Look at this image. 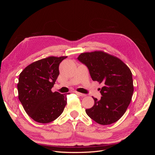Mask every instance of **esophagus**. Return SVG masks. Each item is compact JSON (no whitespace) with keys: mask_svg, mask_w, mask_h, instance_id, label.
Listing matches in <instances>:
<instances>
[{"mask_svg":"<svg viewBox=\"0 0 155 155\" xmlns=\"http://www.w3.org/2000/svg\"><path fill=\"white\" fill-rule=\"evenodd\" d=\"M76 94H78V95H79V96H82V97H84V96H86V94H82V93H80V92H77V91H75L74 92Z\"/></svg>","mask_w":155,"mask_h":155,"instance_id":"1","label":"esophagus"}]
</instances>
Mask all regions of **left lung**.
<instances>
[{"label":"left lung","instance_id":"8db88e82","mask_svg":"<svg viewBox=\"0 0 155 155\" xmlns=\"http://www.w3.org/2000/svg\"><path fill=\"white\" fill-rule=\"evenodd\" d=\"M78 59L88 67L93 81L103 83L100 100L86 109L87 114L100 125H110L121 118L129 105L134 92L129 68L119 58L104 51L82 53Z\"/></svg>","mask_w":155,"mask_h":155}]
</instances>
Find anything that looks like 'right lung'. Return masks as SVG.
Instances as JSON below:
<instances>
[{
  "label": "right lung",
  "mask_w": 155,
  "mask_h": 155,
  "mask_svg": "<svg viewBox=\"0 0 155 155\" xmlns=\"http://www.w3.org/2000/svg\"><path fill=\"white\" fill-rule=\"evenodd\" d=\"M67 56H50L31 63L19 74L18 100L34 121L47 124L57 119L67 105V95L53 92L60 63ZM69 94V93H68Z\"/></svg>",
  "instance_id": "obj_1"
}]
</instances>
